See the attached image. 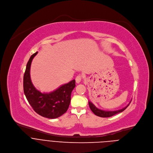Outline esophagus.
<instances>
[{"label":"esophagus","instance_id":"34e87169","mask_svg":"<svg viewBox=\"0 0 153 153\" xmlns=\"http://www.w3.org/2000/svg\"><path fill=\"white\" fill-rule=\"evenodd\" d=\"M82 79V76H81V75H78V76L76 77V82H77V83H80V82H81Z\"/></svg>","mask_w":153,"mask_h":153}]
</instances>
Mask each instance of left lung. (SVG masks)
I'll list each match as a JSON object with an SVG mask.
<instances>
[{
    "instance_id": "left-lung-1",
    "label": "left lung",
    "mask_w": 153,
    "mask_h": 153,
    "mask_svg": "<svg viewBox=\"0 0 153 153\" xmlns=\"http://www.w3.org/2000/svg\"><path fill=\"white\" fill-rule=\"evenodd\" d=\"M131 103V102H129V103ZM88 103H89V106L91 109V110L93 111V113L95 115H96L97 116H99V117H111V116H114V115H115L117 113H121V112L123 111L129 105V103L125 108L121 109V110H116V111H104V110H100V109L96 108V106L92 102H91L90 101L88 102Z\"/></svg>"
}]
</instances>
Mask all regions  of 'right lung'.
Here are the masks:
<instances>
[{
  "mask_svg": "<svg viewBox=\"0 0 153 153\" xmlns=\"http://www.w3.org/2000/svg\"><path fill=\"white\" fill-rule=\"evenodd\" d=\"M37 53L30 57L27 64L24 76V94L36 113L42 117L56 119L68 110L71 102V92L76 86V81L73 80L49 93H42L38 91L32 83L30 77L31 62Z\"/></svg>",
  "mask_w": 153,
  "mask_h": 153,
  "instance_id": "right-lung-1",
  "label": "right lung"
}]
</instances>
